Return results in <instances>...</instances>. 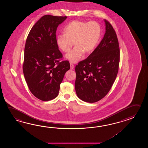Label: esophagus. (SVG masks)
I'll return each mask as SVG.
<instances>
[{"label": "esophagus", "mask_w": 148, "mask_h": 148, "mask_svg": "<svg viewBox=\"0 0 148 148\" xmlns=\"http://www.w3.org/2000/svg\"><path fill=\"white\" fill-rule=\"evenodd\" d=\"M70 69H74V68H75V66H74V65L73 64V63H70Z\"/></svg>", "instance_id": "34e87169"}]
</instances>
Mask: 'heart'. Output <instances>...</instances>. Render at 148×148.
Masks as SVG:
<instances>
[{"label": "heart", "mask_w": 148, "mask_h": 148, "mask_svg": "<svg viewBox=\"0 0 148 148\" xmlns=\"http://www.w3.org/2000/svg\"><path fill=\"white\" fill-rule=\"evenodd\" d=\"M101 35V26L97 22L75 20L64 28V34L57 36L56 43L63 52H69L75 43V47L66 58L71 62L77 63L82 59L84 53H90L94 50Z\"/></svg>", "instance_id": "1"}]
</instances>
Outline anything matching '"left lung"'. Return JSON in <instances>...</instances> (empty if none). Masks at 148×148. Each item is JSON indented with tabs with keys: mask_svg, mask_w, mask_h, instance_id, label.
<instances>
[{
	"mask_svg": "<svg viewBox=\"0 0 148 148\" xmlns=\"http://www.w3.org/2000/svg\"><path fill=\"white\" fill-rule=\"evenodd\" d=\"M106 32L87 58L75 66L76 94L82 101L95 103L108 94L116 78L120 63L119 43L110 23L104 20Z\"/></svg>",
	"mask_w": 148,
	"mask_h": 148,
	"instance_id": "1",
	"label": "left lung"
}]
</instances>
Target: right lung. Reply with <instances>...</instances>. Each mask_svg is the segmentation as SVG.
<instances>
[{"mask_svg": "<svg viewBox=\"0 0 148 148\" xmlns=\"http://www.w3.org/2000/svg\"><path fill=\"white\" fill-rule=\"evenodd\" d=\"M66 16H42L26 39L23 70L28 88L35 97L49 101L57 97L65 73L70 69L56 43L57 27Z\"/></svg>", "mask_w": 148, "mask_h": 148, "instance_id": "1", "label": "right lung"}]
</instances>
